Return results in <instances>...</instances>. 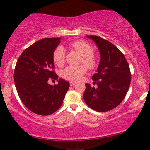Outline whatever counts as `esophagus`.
I'll use <instances>...</instances> for the list:
<instances>
[{"instance_id":"esophagus-1","label":"esophagus","mask_w":150,"mask_h":150,"mask_svg":"<svg viewBox=\"0 0 150 150\" xmlns=\"http://www.w3.org/2000/svg\"><path fill=\"white\" fill-rule=\"evenodd\" d=\"M75 84H76V83H75V82H70V85L71 86H74Z\"/></svg>"}]
</instances>
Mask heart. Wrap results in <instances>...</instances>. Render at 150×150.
<instances>
[{
  "mask_svg": "<svg viewBox=\"0 0 150 150\" xmlns=\"http://www.w3.org/2000/svg\"><path fill=\"white\" fill-rule=\"evenodd\" d=\"M71 46L82 56V61L89 69H93L96 66V59L93 57L94 50L92 46L84 41H75ZM66 51L63 46L60 45L55 48L53 52V61L58 66H62L64 63ZM86 68L84 65L68 66L61 72V76L66 80L71 81H79L86 73Z\"/></svg>",
  "mask_w": 150,
  "mask_h": 150,
  "instance_id": "obj_1",
  "label": "heart"
}]
</instances>
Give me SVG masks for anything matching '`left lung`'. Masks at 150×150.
Returning a JSON list of instances; mask_svg holds the SVG:
<instances>
[{"instance_id": "8db88e82", "label": "left lung", "mask_w": 150, "mask_h": 150, "mask_svg": "<svg viewBox=\"0 0 150 150\" xmlns=\"http://www.w3.org/2000/svg\"><path fill=\"white\" fill-rule=\"evenodd\" d=\"M94 41L100 54L96 74L92 76L98 87L86 84L84 102L98 112L115 108L123 101L129 90L131 72L124 55L113 44L100 37L86 36Z\"/></svg>"}]
</instances>
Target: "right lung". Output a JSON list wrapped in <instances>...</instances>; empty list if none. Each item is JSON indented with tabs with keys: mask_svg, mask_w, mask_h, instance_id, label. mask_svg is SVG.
Returning a JSON list of instances; mask_svg holds the SVG:
<instances>
[{
	"mask_svg": "<svg viewBox=\"0 0 150 150\" xmlns=\"http://www.w3.org/2000/svg\"><path fill=\"white\" fill-rule=\"evenodd\" d=\"M61 38H44L23 51L14 70V82L20 99L29 110L48 115L62 105L70 86L63 79L57 85L47 83L49 78L57 79L54 69L53 52Z\"/></svg>",
	"mask_w": 150,
	"mask_h": 150,
	"instance_id": "1",
	"label": "right lung"
}]
</instances>
